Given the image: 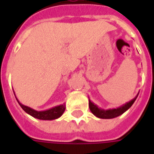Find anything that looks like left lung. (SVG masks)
<instances>
[{"mask_svg": "<svg viewBox=\"0 0 154 154\" xmlns=\"http://www.w3.org/2000/svg\"><path fill=\"white\" fill-rule=\"evenodd\" d=\"M137 96H138V94L133 100H131L129 102H127L126 104H125L122 106H120V107L117 108V109L105 110L103 109H101V108H98L97 105H94V103L92 102L90 100L89 101V109H90V111L96 117H99V118H102V119H111V118H114V117H118L120 115H122V113H124L126 110L129 109V108L133 105V104L134 103V101L137 99Z\"/></svg>", "mask_w": 154, "mask_h": 154, "instance_id": "obj_1", "label": "left lung"}]
</instances>
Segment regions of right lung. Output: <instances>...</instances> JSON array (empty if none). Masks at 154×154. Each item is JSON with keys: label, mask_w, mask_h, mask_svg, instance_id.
<instances>
[{"label": "right lung", "mask_w": 154, "mask_h": 154, "mask_svg": "<svg viewBox=\"0 0 154 154\" xmlns=\"http://www.w3.org/2000/svg\"><path fill=\"white\" fill-rule=\"evenodd\" d=\"M14 95H15V94H14ZM17 101L19 103V105H20V107L22 108L25 112H27L28 114L31 115L32 117L40 120H49V121H50V120L57 119V118L60 117L63 114V112H65V104L58 105V106H55V107L49 109L45 110V111H37V110H34L33 109H31L30 107H28L26 105H22L21 103L19 102L18 100Z\"/></svg>", "instance_id": "obj_1"}]
</instances>
